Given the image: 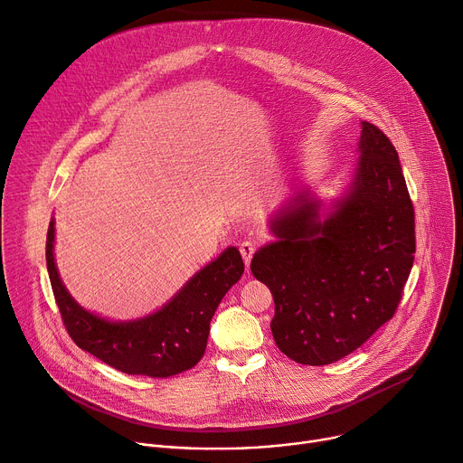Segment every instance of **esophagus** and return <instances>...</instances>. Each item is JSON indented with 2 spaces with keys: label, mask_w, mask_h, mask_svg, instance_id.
Listing matches in <instances>:
<instances>
[{
  "label": "esophagus",
  "mask_w": 463,
  "mask_h": 463,
  "mask_svg": "<svg viewBox=\"0 0 463 463\" xmlns=\"http://www.w3.org/2000/svg\"><path fill=\"white\" fill-rule=\"evenodd\" d=\"M256 248H258V246H256L254 241H244V242H241L239 250H241V256H242V260H244L246 265H250L252 256L256 254Z\"/></svg>",
  "instance_id": "1"
}]
</instances>
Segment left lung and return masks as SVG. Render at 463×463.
<instances>
[{
  "label": "left lung",
  "mask_w": 463,
  "mask_h": 463,
  "mask_svg": "<svg viewBox=\"0 0 463 463\" xmlns=\"http://www.w3.org/2000/svg\"><path fill=\"white\" fill-rule=\"evenodd\" d=\"M360 154L334 215L318 222L298 193L250 263L274 298L278 348L302 365L334 364L391 321L413 267L415 211L393 142L362 122Z\"/></svg>",
  "instance_id": "left-lung-1"
}]
</instances>
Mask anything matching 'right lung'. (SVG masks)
Returning <instances> with one entry per match:
<instances>
[{
  "instance_id": "right-lung-1",
  "label": "right lung",
  "mask_w": 463,
  "mask_h": 463,
  "mask_svg": "<svg viewBox=\"0 0 463 463\" xmlns=\"http://www.w3.org/2000/svg\"><path fill=\"white\" fill-rule=\"evenodd\" d=\"M53 239L50 222L46 265L68 335L80 348L126 374L166 378L194 367L205 352L217 306L244 272L242 258L232 246L196 272L157 313L133 323H109L85 311L68 295L53 261Z\"/></svg>"
}]
</instances>
